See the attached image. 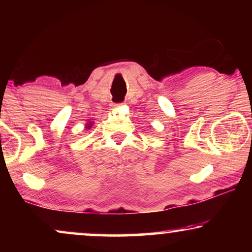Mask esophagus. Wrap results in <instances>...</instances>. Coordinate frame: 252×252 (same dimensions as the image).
Returning a JSON list of instances; mask_svg holds the SVG:
<instances>
[{"label":"esophagus","mask_w":252,"mask_h":252,"mask_svg":"<svg viewBox=\"0 0 252 252\" xmlns=\"http://www.w3.org/2000/svg\"><path fill=\"white\" fill-rule=\"evenodd\" d=\"M120 105H122V104H117V106H120Z\"/></svg>","instance_id":"34e87169"}]
</instances>
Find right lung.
Wrapping results in <instances>:
<instances>
[{
    "label": "right lung",
    "instance_id": "right-lung-1",
    "mask_svg": "<svg viewBox=\"0 0 252 252\" xmlns=\"http://www.w3.org/2000/svg\"><path fill=\"white\" fill-rule=\"evenodd\" d=\"M91 125H92V124H89V126L87 127V128H89V127H91Z\"/></svg>",
    "mask_w": 252,
    "mask_h": 252
}]
</instances>
